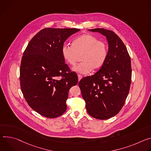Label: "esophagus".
<instances>
[{
  "instance_id": "esophagus-1",
  "label": "esophagus",
  "mask_w": 151,
  "mask_h": 151,
  "mask_svg": "<svg viewBox=\"0 0 151 151\" xmlns=\"http://www.w3.org/2000/svg\"><path fill=\"white\" fill-rule=\"evenodd\" d=\"M82 77H82V76H81V75H80V74H78V81H80V80L82 78Z\"/></svg>"
}]
</instances>
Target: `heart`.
Returning a JSON list of instances; mask_svg holds the SVG:
<instances>
[{
	"mask_svg": "<svg viewBox=\"0 0 151 151\" xmlns=\"http://www.w3.org/2000/svg\"><path fill=\"white\" fill-rule=\"evenodd\" d=\"M61 53L65 62L73 65L78 56H81V63L73 67V71L82 74L90 73L92 69L97 70L104 64L108 55V46L104 41L89 33L81 35L75 38L72 45L63 44Z\"/></svg>",
	"mask_w": 151,
	"mask_h": 151,
	"instance_id": "heart-1",
	"label": "heart"
}]
</instances>
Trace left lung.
<instances>
[{"label":"left lung","mask_w":151,"mask_h":151,"mask_svg":"<svg viewBox=\"0 0 151 151\" xmlns=\"http://www.w3.org/2000/svg\"><path fill=\"white\" fill-rule=\"evenodd\" d=\"M89 30L106 37L108 55L101 69L82 78L78 85L89 114L104 120L118 114L125 104L131 80V59L125 44L114 32L103 28Z\"/></svg>","instance_id":"obj_1"}]
</instances>
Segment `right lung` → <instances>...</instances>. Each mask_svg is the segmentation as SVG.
<instances>
[{
    "mask_svg": "<svg viewBox=\"0 0 151 151\" xmlns=\"http://www.w3.org/2000/svg\"><path fill=\"white\" fill-rule=\"evenodd\" d=\"M79 30L43 29L32 38L23 53L20 69L22 93L29 106L46 118H57L65 113L69 90L78 83L76 74L65 63L61 47Z\"/></svg>",
    "mask_w": 151,
    "mask_h": 151,
    "instance_id": "obj_1",
    "label": "right lung"
}]
</instances>
